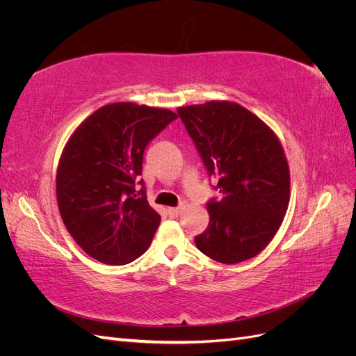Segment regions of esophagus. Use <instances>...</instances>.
<instances>
[{
  "instance_id": "obj_1",
  "label": "esophagus",
  "mask_w": 356,
  "mask_h": 356,
  "mask_svg": "<svg viewBox=\"0 0 356 356\" xmlns=\"http://www.w3.org/2000/svg\"><path fill=\"white\" fill-rule=\"evenodd\" d=\"M168 213L170 215V217H178V215L181 213V208H168Z\"/></svg>"
}]
</instances>
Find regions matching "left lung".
Segmentation results:
<instances>
[{"label":"left lung","instance_id":"left-lung-1","mask_svg":"<svg viewBox=\"0 0 356 356\" xmlns=\"http://www.w3.org/2000/svg\"><path fill=\"white\" fill-rule=\"evenodd\" d=\"M220 199L207 203L208 229L199 250L215 261L236 264L273 239L289 203V169L272 129L242 105L211 101L178 108Z\"/></svg>","mask_w":356,"mask_h":356}]
</instances>
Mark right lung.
Here are the masks:
<instances>
[{
  "label": "right lung",
  "instance_id": "add662e5",
  "mask_svg": "<svg viewBox=\"0 0 356 356\" xmlns=\"http://www.w3.org/2000/svg\"><path fill=\"white\" fill-rule=\"evenodd\" d=\"M175 118L163 108L110 104L86 118L63 148L56 174L59 212L95 260L123 266L152 243L160 215L148 204L139 175L147 145Z\"/></svg>",
  "mask_w": 356,
  "mask_h": 356
}]
</instances>
